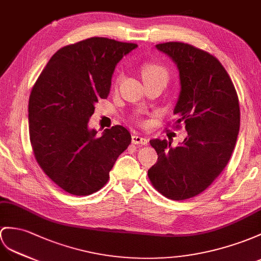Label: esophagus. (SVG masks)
Here are the masks:
<instances>
[{
  "instance_id": "1",
  "label": "esophagus",
  "mask_w": 261,
  "mask_h": 261,
  "mask_svg": "<svg viewBox=\"0 0 261 261\" xmlns=\"http://www.w3.org/2000/svg\"><path fill=\"white\" fill-rule=\"evenodd\" d=\"M132 143L137 144V145H146L148 143V139L146 137H142V136L135 134V135L132 136Z\"/></svg>"
}]
</instances>
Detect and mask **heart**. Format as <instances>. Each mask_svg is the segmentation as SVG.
<instances>
[{
    "label": "heart",
    "instance_id": "b5f03b06",
    "mask_svg": "<svg viewBox=\"0 0 261 261\" xmlns=\"http://www.w3.org/2000/svg\"><path fill=\"white\" fill-rule=\"evenodd\" d=\"M143 77L144 80H164L167 81V71L166 68L154 64V63H149V64H146L143 66ZM120 80V75H118L116 77V83Z\"/></svg>",
    "mask_w": 261,
    "mask_h": 261
}]
</instances>
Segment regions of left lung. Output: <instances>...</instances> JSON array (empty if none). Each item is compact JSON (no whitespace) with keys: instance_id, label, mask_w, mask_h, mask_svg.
I'll return each mask as SVG.
<instances>
[{"instance_id":"1","label":"left lung","mask_w":261,"mask_h":261,"mask_svg":"<svg viewBox=\"0 0 261 261\" xmlns=\"http://www.w3.org/2000/svg\"><path fill=\"white\" fill-rule=\"evenodd\" d=\"M156 47L179 71L175 124H185L188 136L177 147L166 139L149 141L158 160L148 178L165 197L184 200L204 192L227 166L239 133V100L229 75L212 54L181 42Z\"/></svg>"}]
</instances>
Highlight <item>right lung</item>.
Returning <instances> with one entry per match:
<instances>
[{
  "label": "right lung",
  "instance_id": "add662e5",
  "mask_svg": "<svg viewBox=\"0 0 261 261\" xmlns=\"http://www.w3.org/2000/svg\"><path fill=\"white\" fill-rule=\"evenodd\" d=\"M136 47L106 37L64 46L50 57L32 88L29 132L35 160L68 194L96 193L132 142L122 125L97 136L88 120L98 99L109 96L117 63Z\"/></svg>",
  "mask_w": 261,
  "mask_h": 261
}]
</instances>
